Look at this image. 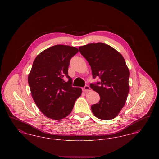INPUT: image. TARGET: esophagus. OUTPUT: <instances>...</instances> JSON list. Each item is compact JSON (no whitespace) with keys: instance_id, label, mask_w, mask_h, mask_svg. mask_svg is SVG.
Returning a JSON list of instances; mask_svg holds the SVG:
<instances>
[{"instance_id":"34e87169","label":"esophagus","mask_w":159,"mask_h":159,"mask_svg":"<svg viewBox=\"0 0 159 159\" xmlns=\"http://www.w3.org/2000/svg\"><path fill=\"white\" fill-rule=\"evenodd\" d=\"M82 91H83V92H89V91H91V88H90L89 86L86 85L84 87L82 88Z\"/></svg>"}]
</instances>
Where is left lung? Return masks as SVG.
<instances>
[{
    "label": "left lung",
    "mask_w": 159,
    "mask_h": 159,
    "mask_svg": "<svg viewBox=\"0 0 159 159\" xmlns=\"http://www.w3.org/2000/svg\"><path fill=\"white\" fill-rule=\"evenodd\" d=\"M79 49L91 66L93 78L101 79L90 84L100 97L98 102L91 106L92 111L99 119H113L125 106L129 92L130 73L125 60L113 48L101 42Z\"/></svg>",
    "instance_id": "8db88e82"
}]
</instances>
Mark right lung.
Returning <instances> with one entry per match:
<instances>
[{
	"mask_svg": "<svg viewBox=\"0 0 159 159\" xmlns=\"http://www.w3.org/2000/svg\"><path fill=\"white\" fill-rule=\"evenodd\" d=\"M78 52L75 47L57 45L39 53L33 63L28 77L32 97L41 112L53 120L69 115L82 94L80 88L72 86L68 74L70 61Z\"/></svg>",
	"mask_w": 159,
	"mask_h": 159,
	"instance_id": "right-lung-1",
	"label": "right lung"
}]
</instances>
